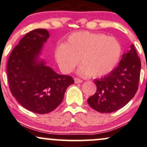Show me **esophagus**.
<instances>
[{"instance_id": "34e87169", "label": "esophagus", "mask_w": 147, "mask_h": 147, "mask_svg": "<svg viewBox=\"0 0 147 147\" xmlns=\"http://www.w3.org/2000/svg\"><path fill=\"white\" fill-rule=\"evenodd\" d=\"M74 80H75V82L76 83V84H78V83H82L83 82V80H80V79H79V78H75L74 79Z\"/></svg>"}]
</instances>
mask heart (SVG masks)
<instances>
[{"label": "heart", "instance_id": "heart-1", "mask_svg": "<svg viewBox=\"0 0 147 147\" xmlns=\"http://www.w3.org/2000/svg\"><path fill=\"white\" fill-rule=\"evenodd\" d=\"M121 53V45L115 37L101 33L79 32L69 35L66 44H60L55 48V58L65 73L73 71L80 59L82 65L78 74L99 78L113 70Z\"/></svg>", "mask_w": 147, "mask_h": 147}]
</instances>
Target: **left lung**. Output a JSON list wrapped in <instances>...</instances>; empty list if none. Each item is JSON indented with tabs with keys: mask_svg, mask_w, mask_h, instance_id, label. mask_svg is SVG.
<instances>
[{
	"mask_svg": "<svg viewBox=\"0 0 147 147\" xmlns=\"http://www.w3.org/2000/svg\"><path fill=\"white\" fill-rule=\"evenodd\" d=\"M141 61L134 45L123 54L118 66L104 78L94 80L97 89L88 104L100 113H112L125 106L138 89Z\"/></svg>",
	"mask_w": 147,
	"mask_h": 147,
	"instance_id": "obj_1",
	"label": "left lung"
}]
</instances>
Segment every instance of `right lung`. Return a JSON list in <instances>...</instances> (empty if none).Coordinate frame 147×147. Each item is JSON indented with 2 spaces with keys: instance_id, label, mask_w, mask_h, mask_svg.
Returning a JSON list of instances; mask_svg holds the SVG:
<instances>
[{
  "instance_id": "right-lung-1",
  "label": "right lung",
  "mask_w": 147,
  "mask_h": 147,
  "mask_svg": "<svg viewBox=\"0 0 147 147\" xmlns=\"http://www.w3.org/2000/svg\"><path fill=\"white\" fill-rule=\"evenodd\" d=\"M49 38L45 29L25 35L9 57L7 73L10 92L20 104L38 114L50 113L61 103L72 77L59 75L41 58Z\"/></svg>"
}]
</instances>
